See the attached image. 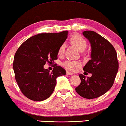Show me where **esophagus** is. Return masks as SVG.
Masks as SVG:
<instances>
[{
    "label": "esophagus",
    "mask_w": 126,
    "mask_h": 126,
    "mask_svg": "<svg viewBox=\"0 0 126 126\" xmlns=\"http://www.w3.org/2000/svg\"><path fill=\"white\" fill-rule=\"evenodd\" d=\"M66 74L67 75H73V73H72V72L69 71H66Z\"/></svg>",
    "instance_id": "1"
}]
</instances>
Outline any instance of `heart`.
Returning <instances> with one entry per match:
<instances>
[{
  "label": "heart",
  "mask_w": 126,
  "mask_h": 126,
  "mask_svg": "<svg viewBox=\"0 0 126 126\" xmlns=\"http://www.w3.org/2000/svg\"><path fill=\"white\" fill-rule=\"evenodd\" d=\"M70 42L79 51H84L87 46V42L85 39L78 34H74L71 37ZM64 51L65 45L63 44L59 47L58 50V55L59 56H63L64 54ZM63 66L68 70L71 71H75L78 67L81 66V63L78 61H75L66 60L63 62Z\"/></svg>",
  "instance_id": "obj_1"
}]
</instances>
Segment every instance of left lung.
Segmentation results:
<instances>
[{"mask_svg":"<svg viewBox=\"0 0 126 126\" xmlns=\"http://www.w3.org/2000/svg\"><path fill=\"white\" fill-rule=\"evenodd\" d=\"M82 34L91 45V59L83 69L91 73L92 76L86 78L79 74L81 83L75 91L85 98H95L113 86L119 69V62L116 49L107 39L92 31H84Z\"/></svg>","mask_w":126,"mask_h":126,"instance_id":"8db88e82","label":"left lung"}]
</instances>
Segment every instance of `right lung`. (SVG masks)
I'll use <instances>...</instances> for the list:
<instances>
[{
    "label": "right lung",
    "instance_id": "1",
    "mask_svg": "<svg viewBox=\"0 0 126 126\" xmlns=\"http://www.w3.org/2000/svg\"><path fill=\"white\" fill-rule=\"evenodd\" d=\"M67 35V31L38 34L17 49L13 63L15 77L22 94L28 98L41 101L49 98L54 90L57 78L65 75V70L57 64L51 72L44 69V65L57 60L58 50Z\"/></svg>",
    "mask_w": 126,
    "mask_h": 126
}]
</instances>
